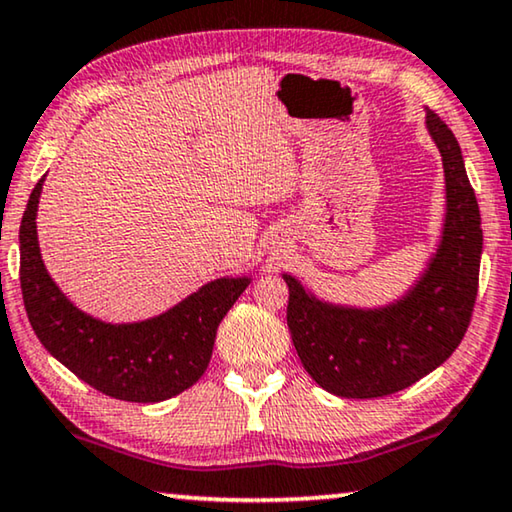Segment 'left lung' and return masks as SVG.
I'll return each mask as SVG.
<instances>
[{"instance_id":"obj_1","label":"left lung","mask_w":512,"mask_h":512,"mask_svg":"<svg viewBox=\"0 0 512 512\" xmlns=\"http://www.w3.org/2000/svg\"><path fill=\"white\" fill-rule=\"evenodd\" d=\"M446 173V226L420 281L383 309L335 307L288 284L286 321L302 367L323 390L374 399L409 388L453 355L471 323L478 295L483 228L462 150L448 124L429 110Z\"/></svg>"}]
</instances>
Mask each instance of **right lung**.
Returning a JSON list of instances; mask_svg holds the SVG:
<instances>
[{"instance_id": "1", "label": "right lung", "mask_w": 512, "mask_h": 512, "mask_svg": "<svg viewBox=\"0 0 512 512\" xmlns=\"http://www.w3.org/2000/svg\"><path fill=\"white\" fill-rule=\"evenodd\" d=\"M43 180L36 182L20 224L22 302L39 342L78 379L122 402H164L191 388L210 365L221 318L249 279L210 281L150 321H96L66 300L41 261L36 207Z\"/></svg>"}]
</instances>
